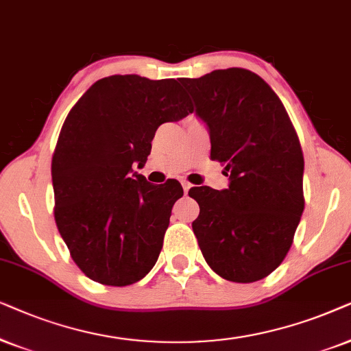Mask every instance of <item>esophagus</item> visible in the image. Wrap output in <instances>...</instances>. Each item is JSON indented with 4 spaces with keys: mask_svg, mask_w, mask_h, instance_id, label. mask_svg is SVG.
Masks as SVG:
<instances>
[{
    "mask_svg": "<svg viewBox=\"0 0 351 351\" xmlns=\"http://www.w3.org/2000/svg\"><path fill=\"white\" fill-rule=\"evenodd\" d=\"M181 184H183V189H184V193H188V191L193 188V184L189 183V181H186V180H183L181 181Z\"/></svg>",
    "mask_w": 351,
    "mask_h": 351,
    "instance_id": "obj_1",
    "label": "esophagus"
}]
</instances>
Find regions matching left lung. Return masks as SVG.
Wrapping results in <instances>:
<instances>
[{"label":"left lung","instance_id":"obj_1","mask_svg":"<svg viewBox=\"0 0 351 351\" xmlns=\"http://www.w3.org/2000/svg\"><path fill=\"white\" fill-rule=\"evenodd\" d=\"M180 82L210 130V158L230 173L228 189H189L200 207L193 221L200 250L228 281H260L286 258L305 208L295 128L276 93L250 70Z\"/></svg>","mask_w":351,"mask_h":351}]
</instances>
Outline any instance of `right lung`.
Here are the masks:
<instances>
[{
  "instance_id": "add662e5",
  "label": "right lung",
  "mask_w": 351,
  "mask_h": 351,
  "mask_svg": "<svg viewBox=\"0 0 351 351\" xmlns=\"http://www.w3.org/2000/svg\"><path fill=\"white\" fill-rule=\"evenodd\" d=\"M193 112L173 78L112 75L97 80L69 112L51 176L54 218L70 256L93 281L123 287L156 265L178 181L154 186L144 165L157 128Z\"/></svg>"
}]
</instances>
